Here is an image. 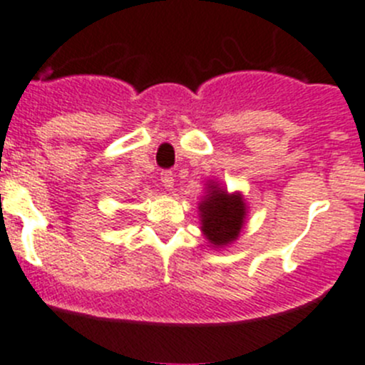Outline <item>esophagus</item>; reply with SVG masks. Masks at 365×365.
Wrapping results in <instances>:
<instances>
[{
    "label": "esophagus",
    "mask_w": 365,
    "mask_h": 365,
    "mask_svg": "<svg viewBox=\"0 0 365 365\" xmlns=\"http://www.w3.org/2000/svg\"><path fill=\"white\" fill-rule=\"evenodd\" d=\"M160 182H163V186H165L166 190H172L173 188V182H175V179H173V173L172 172H163V173H160Z\"/></svg>",
    "instance_id": "1"
}]
</instances>
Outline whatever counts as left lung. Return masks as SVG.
<instances>
[{
  "instance_id": "1",
  "label": "left lung",
  "mask_w": 365,
  "mask_h": 365,
  "mask_svg": "<svg viewBox=\"0 0 365 365\" xmlns=\"http://www.w3.org/2000/svg\"><path fill=\"white\" fill-rule=\"evenodd\" d=\"M246 212L248 206L239 192L228 193L217 182H210L205 199L199 202L200 230L213 248H224L239 239Z\"/></svg>"
}]
</instances>
